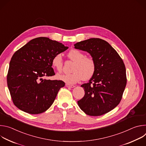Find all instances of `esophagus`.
<instances>
[{
    "label": "esophagus",
    "mask_w": 146,
    "mask_h": 146,
    "mask_svg": "<svg viewBox=\"0 0 146 146\" xmlns=\"http://www.w3.org/2000/svg\"><path fill=\"white\" fill-rule=\"evenodd\" d=\"M66 87H69V88H74L75 86L74 85H70L69 84H66Z\"/></svg>",
    "instance_id": "esophagus-1"
}]
</instances>
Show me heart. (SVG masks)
<instances>
[{"mask_svg":"<svg viewBox=\"0 0 146 146\" xmlns=\"http://www.w3.org/2000/svg\"><path fill=\"white\" fill-rule=\"evenodd\" d=\"M68 57L74 61L73 72L70 74H61L57 76L59 80L64 81L69 84H76L81 80H88L94 75L96 71L95 60L88 56H85L84 53L79 50H71L68 54ZM52 66L60 72L63 66V60L61 54H55L51 60Z\"/></svg>","mask_w":146,"mask_h":146,"instance_id":"1","label":"heart"}]
</instances>
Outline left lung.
Segmentation results:
<instances>
[{"mask_svg":"<svg viewBox=\"0 0 146 146\" xmlns=\"http://www.w3.org/2000/svg\"><path fill=\"white\" fill-rule=\"evenodd\" d=\"M74 48L90 54L96 71L88 83L81 86L85 95L77 101L86 114L99 116L119 103L127 84L126 69L117 52L105 40L91 38L76 43Z\"/></svg>","mask_w":146,"mask_h":146,"instance_id":"8db88e82","label":"left lung"}]
</instances>
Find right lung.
Returning <instances> with one entry per match:
<instances>
[{
    "label": "right lung",
    "mask_w": 146,
    "mask_h": 146,
    "mask_svg": "<svg viewBox=\"0 0 146 146\" xmlns=\"http://www.w3.org/2000/svg\"><path fill=\"white\" fill-rule=\"evenodd\" d=\"M68 48L55 40L40 37L31 40L14 54L7 82L17 108L31 114L42 113L50 108L65 84L62 80L43 77L55 75L52 58Z\"/></svg>",
    "instance_id": "1"
}]
</instances>
